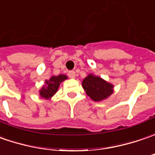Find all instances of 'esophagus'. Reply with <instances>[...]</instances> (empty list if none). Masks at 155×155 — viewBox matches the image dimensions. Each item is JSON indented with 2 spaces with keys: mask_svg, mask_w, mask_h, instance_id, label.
I'll return each instance as SVG.
<instances>
[{
  "mask_svg": "<svg viewBox=\"0 0 155 155\" xmlns=\"http://www.w3.org/2000/svg\"><path fill=\"white\" fill-rule=\"evenodd\" d=\"M68 75L69 78H74L75 77V72L74 71H68Z\"/></svg>",
  "mask_w": 155,
  "mask_h": 155,
  "instance_id": "34e87169",
  "label": "esophagus"
}]
</instances>
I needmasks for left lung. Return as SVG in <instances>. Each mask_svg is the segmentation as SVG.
<instances>
[{"label": "left lung", "mask_w": 155, "mask_h": 155, "mask_svg": "<svg viewBox=\"0 0 155 155\" xmlns=\"http://www.w3.org/2000/svg\"><path fill=\"white\" fill-rule=\"evenodd\" d=\"M82 87L87 94L94 101L103 100L113 93L111 84L93 74H89L83 80Z\"/></svg>", "instance_id": "1"}]
</instances>
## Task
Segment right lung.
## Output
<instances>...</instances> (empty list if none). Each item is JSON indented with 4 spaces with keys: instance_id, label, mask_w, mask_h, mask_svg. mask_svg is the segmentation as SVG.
<instances>
[{
    "instance_id": "1",
    "label": "right lung",
    "mask_w": 155,
    "mask_h": 155,
    "mask_svg": "<svg viewBox=\"0 0 155 155\" xmlns=\"http://www.w3.org/2000/svg\"><path fill=\"white\" fill-rule=\"evenodd\" d=\"M66 79H67L66 75L59 74L57 76H52L49 81H46L45 86L40 90L41 97L46 99L51 98L56 93L57 89L60 86V83Z\"/></svg>"
}]
</instances>
